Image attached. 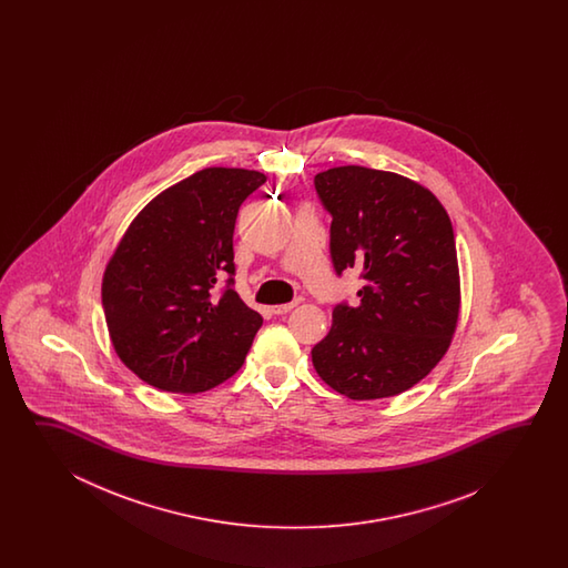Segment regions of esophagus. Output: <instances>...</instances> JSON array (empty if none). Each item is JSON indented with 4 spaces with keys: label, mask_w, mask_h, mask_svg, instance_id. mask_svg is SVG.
I'll return each instance as SVG.
<instances>
[{
    "label": "esophagus",
    "mask_w": 568,
    "mask_h": 568,
    "mask_svg": "<svg viewBox=\"0 0 568 568\" xmlns=\"http://www.w3.org/2000/svg\"><path fill=\"white\" fill-rule=\"evenodd\" d=\"M301 304V301L288 302V304H276V306H272V313L274 314H286L292 311V308H296Z\"/></svg>",
    "instance_id": "34e87169"
}]
</instances>
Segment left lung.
Listing matches in <instances>:
<instances>
[{
    "instance_id": "left-lung-1",
    "label": "left lung",
    "mask_w": 568,
    "mask_h": 568,
    "mask_svg": "<svg viewBox=\"0 0 568 568\" xmlns=\"http://www.w3.org/2000/svg\"><path fill=\"white\" fill-rule=\"evenodd\" d=\"M314 189L333 217L335 272L359 270L363 278L359 304H338L314 345V369L351 399L398 396L435 369L459 323L448 213L426 186L386 170H325Z\"/></svg>"
}]
</instances>
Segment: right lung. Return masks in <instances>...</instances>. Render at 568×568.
<instances>
[{
    "label": "right lung",
    "instance_id": "right-lung-1",
    "mask_svg": "<svg viewBox=\"0 0 568 568\" xmlns=\"http://www.w3.org/2000/svg\"><path fill=\"white\" fill-rule=\"evenodd\" d=\"M266 182L245 169H205L135 215L109 257L101 298L121 363L150 386L199 394L245 362L262 326L231 288L233 231L243 201Z\"/></svg>",
    "mask_w": 568,
    "mask_h": 568
}]
</instances>
